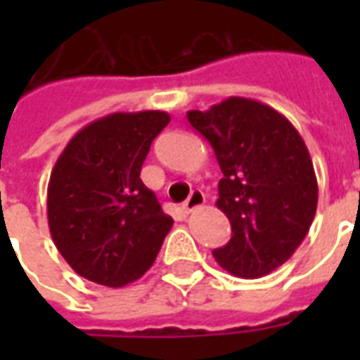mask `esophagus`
I'll list each match as a JSON object with an SVG mask.
<instances>
[{
  "label": "esophagus",
  "instance_id": "34e87169",
  "mask_svg": "<svg viewBox=\"0 0 360 360\" xmlns=\"http://www.w3.org/2000/svg\"><path fill=\"white\" fill-rule=\"evenodd\" d=\"M204 193L202 191H193L191 195H188V198L183 202V206H181V210L185 212V214H191L193 210H196V208H200L204 204Z\"/></svg>",
  "mask_w": 360,
  "mask_h": 360
}]
</instances>
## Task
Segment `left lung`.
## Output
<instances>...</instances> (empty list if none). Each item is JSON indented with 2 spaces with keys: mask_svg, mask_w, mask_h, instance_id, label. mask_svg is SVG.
I'll return each instance as SVG.
<instances>
[{
  "mask_svg": "<svg viewBox=\"0 0 360 360\" xmlns=\"http://www.w3.org/2000/svg\"><path fill=\"white\" fill-rule=\"evenodd\" d=\"M187 119L210 142L224 173L216 206L231 224V239L212 255L237 278L268 276L293 257L316 214L307 144L279 111L241 96L191 110Z\"/></svg>",
  "mask_w": 360,
  "mask_h": 360,
  "instance_id": "obj_1",
  "label": "left lung"
}]
</instances>
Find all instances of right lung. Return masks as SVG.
<instances>
[{"instance_id":"add662e5","label":"right lung","mask_w":360,"mask_h":360,"mask_svg":"<svg viewBox=\"0 0 360 360\" xmlns=\"http://www.w3.org/2000/svg\"><path fill=\"white\" fill-rule=\"evenodd\" d=\"M169 113L117 111L82 127L67 142L48 185V226L79 276L123 287L154 264L172 216L144 187L141 169Z\"/></svg>"}]
</instances>
